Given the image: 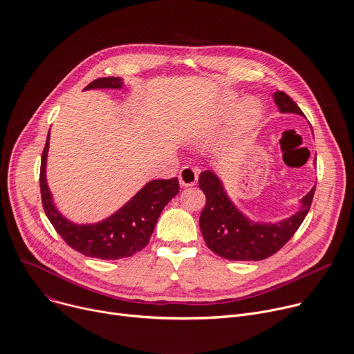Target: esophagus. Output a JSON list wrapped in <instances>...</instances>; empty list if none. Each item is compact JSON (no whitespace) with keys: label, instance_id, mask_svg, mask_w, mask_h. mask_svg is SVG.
<instances>
[{"label":"esophagus","instance_id":"1","mask_svg":"<svg viewBox=\"0 0 354 354\" xmlns=\"http://www.w3.org/2000/svg\"><path fill=\"white\" fill-rule=\"evenodd\" d=\"M198 178H199V172L194 167H183L179 172V182L185 187L196 185Z\"/></svg>","mask_w":354,"mask_h":354}]
</instances>
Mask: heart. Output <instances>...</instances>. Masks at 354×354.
Masks as SVG:
<instances>
[{
	"label": "heart",
	"instance_id": "1",
	"mask_svg": "<svg viewBox=\"0 0 354 354\" xmlns=\"http://www.w3.org/2000/svg\"><path fill=\"white\" fill-rule=\"evenodd\" d=\"M229 106H230L232 109H233V107H237L234 102H230ZM260 114H261V113H260V109H259V106H257L255 103H247V104H245V107H244V117L247 118L248 122L257 121V118L260 117Z\"/></svg>",
	"mask_w": 354,
	"mask_h": 354
}]
</instances>
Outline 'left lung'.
<instances>
[{"label":"left lung","mask_w":354,"mask_h":354,"mask_svg":"<svg viewBox=\"0 0 354 354\" xmlns=\"http://www.w3.org/2000/svg\"><path fill=\"white\" fill-rule=\"evenodd\" d=\"M274 102L281 113L304 115L295 102L283 91L274 93ZM199 187L206 195L199 226L207 247L226 260L260 261L281 250L299 229L306 217L316 185L301 199L297 213L275 223L252 221L229 198L223 182L213 171L199 175Z\"/></svg>","instance_id":"1"}]
</instances>
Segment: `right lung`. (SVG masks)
Returning a JSON list of instances; mask_svg holds the SVG:
<instances>
[{
  "instance_id": "obj_1",
  "label": "right lung",
  "mask_w": 354,
  "mask_h": 354,
  "mask_svg": "<svg viewBox=\"0 0 354 354\" xmlns=\"http://www.w3.org/2000/svg\"><path fill=\"white\" fill-rule=\"evenodd\" d=\"M120 77H100L84 87L121 88ZM50 133V131H49ZM49 134L41 159V198L45 214L59 236L73 250L100 260H120L141 251L149 241L160 212L179 194V180H149L141 190L110 217L93 224H76L68 220L55 206L46 182V158Z\"/></svg>"
}]
</instances>
